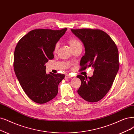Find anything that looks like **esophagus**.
I'll use <instances>...</instances> for the list:
<instances>
[{
    "instance_id": "1",
    "label": "esophagus",
    "mask_w": 134,
    "mask_h": 134,
    "mask_svg": "<svg viewBox=\"0 0 134 134\" xmlns=\"http://www.w3.org/2000/svg\"><path fill=\"white\" fill-rule=\"evenodd\" d=\"M65 78H72V77L70 75H66L65 76Z\"/></svg>"
}]
</instances>
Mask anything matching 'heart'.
<instances>
[{
    "instance_id": "heart-1",
    "label": "heart",
    "mask_w": 134,
    "mask_h": 134,
    "mask_svg": "<svg viewBox=\"0 0 134 134\" xmlns=\"http://www.w3.org/2000/svg\"><path fill=\"white\" fill-rule=\"evenodd\" d=\"M68 43H69V44H70V45L71 47L72 48V49L79 46V45H82L80 41H79L78 39L75 38H70L68 40ZM58 48V44L57 43L55 45V46H54V51L56 52L57 51Z\"/></svg>"
}]
</instances>
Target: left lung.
<instances>
[{"mask_svg":"<svg viewBox=\"0 0 134 134\" xmlns=\"http://www.w3.org/2000/svg\"><path fill=\"white\" fill-rule=\"evenodd\" d=\"M72 33L82 42L85 53L80 65L94 69L91 77L77 76L81 81L77 91L83 99L89 102L101 100L110 90L119 68V53L115 43L108 35L100 30L71 29Z\"/></svg>","mask_w":134,"mask_h":134,"instance_id":"left-lung-1","label":"left lung"}]
</instances>
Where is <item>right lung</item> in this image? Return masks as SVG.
Instances as JSON below:
<instances>
[{
    "label": "right lung",
    "mask_w": 134,
    "mask_h": 134,
    "mask_svg": "<svg viewBox=\"0 0 134 134\" xmlns=\"http://www.w3.org/2000/svg\"><path fill=\"white\" fill-rule=\"evenodd\" d=\"M67 30H33L20 40L15 47V73L25 93L36 103H45L55 97L59 83L64 78L60 73L47 74L44 64L53 58L54 46Z\"/></svg>",
    "instance_id": "1"
}]
</instances>
